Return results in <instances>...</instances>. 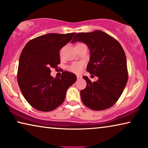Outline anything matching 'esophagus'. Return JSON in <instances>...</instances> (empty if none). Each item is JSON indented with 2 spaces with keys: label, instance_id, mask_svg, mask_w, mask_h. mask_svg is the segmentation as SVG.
Listing matches in <instances>:
<instances>
[{
  "label": "esophagus",
  "instance_id": "obj_1",
  "mask_svg": "<svg viewBox=\"0 0 148 148\" xmlns=\"http://www.w3.org/2000/svg\"><path fill=\"white\" fill-rule=\"evenodd\" d=\"M76 77L78 80H80V79H82V76H80V75H77Z\"/></svg>",
  "mask_w": 148,
  "mask_h": 148
}]
</instances>
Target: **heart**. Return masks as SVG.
I'll list each match as a JSON object with an SVG mask.
<instances>
[{
    "instance_id": "b5f03b06",
    "label": "heart",
    "mask_w": 148,
    "mask_h": 148,
    "mask_svg": "<svg viewBox=\"0 0 148 148\" xmlns=\"http://www.w3.org/2000/svg\"><path fill=\"white\" fill-rule=\"evenodd\" d=\"M82 67H83L82 63L74 62L70 66L69 70L71 72H74V73L78 74V73H80L81 70H82Z\"/></svg>"
}]
</instances>
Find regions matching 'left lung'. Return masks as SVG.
I'll list each match as a JSON object with an SVG mask.
<instances>
[{
    "label": "left lung",
    "mask_w": 148,
    "mask_h": 148,
    "mask_svg": "<svg viewBox=\"0 0 148 148\" xmlns=\"http://www.w3.org/2000/svg\"><path fill=\"white\" fill-rule=\"evenodd\" d=\"M82 42L89 48L87 71L98 77L96 82L82 78L86 87L80 91L84 104L93 110L109 108L118 101L126 85L128 74L127 60L122 46L113 37L100 30L80 32L72 42Z\"/></svg>",
    "instance_id": "left-lung-1"
}]
</instances>
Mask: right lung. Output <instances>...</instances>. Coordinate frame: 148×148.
Here are the masks:
<instances>
[{
	"label": "right lung",
	"mask_w": 148,
	"mask_h": 148,
	"mask_svg": "<svg viewBox=\"0 0 148 148\" xmlns=\"http://www.w3.org/2000/svg\"><path fill=\"white\" fill-rule=\"evenodd\" d=\"M76 33L42 35L28 42L19 58L17 80L26 100L34 108L50 112L65 100L68 88L76 80V75L64 71L59 78L50 75L51 68L60 63V50Z\"/></svg>",
	"instance_id": "add662e5"
}]
</instances>
